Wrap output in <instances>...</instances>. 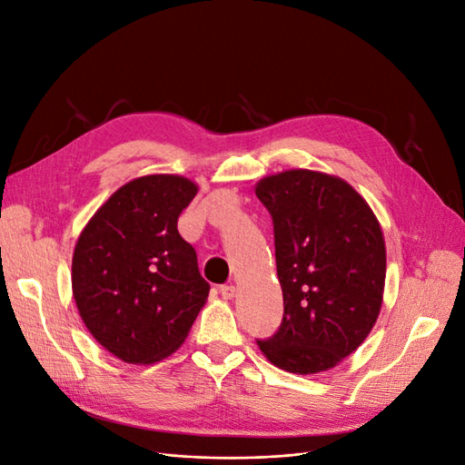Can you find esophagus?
Here are the masks:
<instances>
[{"label": "esophagus", "instance_id": "obj_1", "mask_svg": "<svg viewBox=\"0 0 465 465\" xmlns=\"http://www.w3.org/2000/svg\"><path fill=\"white\" fill-rule=\"evenodd\" d=\"M219 292H221V297H223V299L231 301V299H234L236 289H234V285H223V287H219Z\"/></svg>", "mask_w": 465, "mask_h": 465}]
</instances>
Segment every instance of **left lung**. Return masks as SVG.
Listing matches in <instances>:
<instances>
[{
    "instance_id": "1",
    "label": "left lung",
    "mask_w": 465,
    "mask_h": 465,
    "mask_svg": "<svg viewBox=\"0 0 465 465\" xmlns=\"http://www.w3.org/2000/svg\"><path fill=\"white\" fill-rule=\"evenodd\" d=\"M273 221L279 330L256 340L275 367L316 374L364 341L382 306L386 246L369 203L345 180L287 171L256 186Z\"/></svg>"
}]
</instances>
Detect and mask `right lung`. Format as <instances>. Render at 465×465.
Wrapping results in <instances>:
<instances>
[{"label": "right lung", "mask_w": 465, "mask_h": 465, "mask_svg": "<svg viewBox=\"0 0 465 465\" xmlns=\"http://www.w3.org/2000/svg\"><path fill=\"white\" fill-rule=\"evenodd\" d=\"M198 186L174 174L135 178L83 229L72 287L94 340L132 364L157 362L186 340L209 283L178 217Z\"/></svg>", "instance_id": "obj_1"}]
</instances>
